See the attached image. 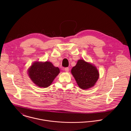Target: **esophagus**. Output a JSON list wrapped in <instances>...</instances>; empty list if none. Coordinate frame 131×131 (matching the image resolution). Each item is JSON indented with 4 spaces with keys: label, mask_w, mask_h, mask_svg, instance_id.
<instances>
[{
    "label": "esophagus",
    "mask_w": 131,
    "mask_h": 131,
    "mask_svg": "<svg viewBox=\"0 0 131 131\" xmlns=\"http://www.w3.org/2000/svg\"><path fill=\"white\" fill-rule=\"evenodd\" d=\"M64 71H65L66 72H68L69 71V68H66L64 69Z\"/></svg>",
    "instance_id": "34e87169"
}]
</instances>
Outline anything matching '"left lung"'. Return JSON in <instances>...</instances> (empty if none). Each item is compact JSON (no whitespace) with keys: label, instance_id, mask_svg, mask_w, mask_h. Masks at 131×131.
I'll use <instances>...</instances> for the list:
<instances>
[{"label":"left lung","instance_id":"obj_1","mask_svg":"<svg viewBox=\"0 0 131 131\" xmlns=\"http://www.w3.org/2000/svg\"><path fill=\"white\" fill-rule=\"evenodd\" d=\"M71 73L78 86L84 90L94 86L99 76L96 67L83 59L78 61L77 64L72 68Z\"/></svg>","mask_w":131,"mask_h":131}]
</instances>
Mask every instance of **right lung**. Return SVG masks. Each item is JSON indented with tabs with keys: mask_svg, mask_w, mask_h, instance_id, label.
Segmentation results:
<instances>
[{
	"mask_svg": "<svg viewBox=\"0 0 131 131\" xmlns=\"http://www.w3.org/2000/svg\"><path fill=\"white\" fill-rule=\"evenodd\" d=\"M28 75L32 82L38 87H49L60 70L49 61L34 62L28 69Z\"/></svg>",
	"mask_w": 131,
	"mask_h": 131,
	"instance_id": "add662e5",
	"label": "right lung"
}]
</instances>
